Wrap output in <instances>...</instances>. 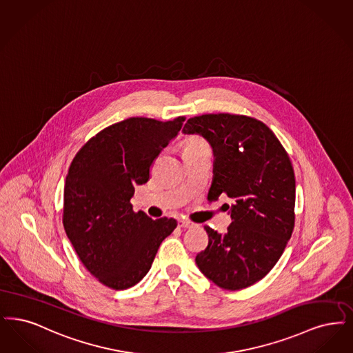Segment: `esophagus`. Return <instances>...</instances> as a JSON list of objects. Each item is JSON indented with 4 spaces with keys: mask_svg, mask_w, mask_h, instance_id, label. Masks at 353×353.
Masks as SVG:
<instances>
[{
    "mask_svg": "<svg viewBox=\"0 0 353 353\" xmlns=\"http://www.w3.org/2000/svg\"><path fill=\"white\" fill-rule=\"evenodd\" d=\"M179 227L181 228H187V230H190V228H195V227H198L195 223H192V221H188V220H179Z\"/></svg>",
    "mask_w": 353,
    "mask_h": 353,
    "instance_id": "esophagus-1",
    "label": "esophagus"
}]
</instances>
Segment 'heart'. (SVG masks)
<instances>
[{
  "label": "heart",
  "mask_w": 353,
  "mask_h": 353,
  "mask_svg": "<svg viewBox=\"0 0 353 353\" xmlns=\"http://www.w3.org/2000/svg\"><path fill=\"white\" fill-rule=\"evenodd\" d=\"M203 148H208L207 143H205L204 141H201V139L195 138V139H190V141L185 143L184 150H185V149H203Z\"/></svg>",
  "instance_id": "obj_1"
}]
</instances>
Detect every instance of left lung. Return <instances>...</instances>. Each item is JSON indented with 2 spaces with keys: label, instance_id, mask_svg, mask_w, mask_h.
Masks as SVG:
<instances>
[{
  "label": "left lung",
  "instance_id": "8db88e82",
  "mask_svg": "<svg viewBox=\"0 0 353 353\" xmlns=\"http://www.w3.org/2000/svg\"><path fill=\"white\" fill-rule=\"evenodd\" d=\"M183 134L212 148L214 178L208 200L227 195L232 223L225 234L204 227L208 246L195 262L225 290L252 286L282 256L294 230L295 175L274 133L256 119L230 113L190 119Z\"/></svg>",
  "mask_w": 353,
  "mask_h": 353
}]
</instances>
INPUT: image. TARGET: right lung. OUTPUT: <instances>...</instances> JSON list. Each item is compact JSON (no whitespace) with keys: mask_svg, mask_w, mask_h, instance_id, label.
<instances>
[{"mask_svg":"<svg viewBox=\"0 0 353 353\" xmlns=\"http://www.w3.org/2000/svg\"><path fill=\"white\" fill-rule=\"evenodd\" d=\"M185 120L132 117L113 123L77 152L64 183L63 225L83 265L103 285L125 290L152 268L175 219L134 212V187L149 181L150 166Z\"/></svg>","mask_w":353,"mask_h":353,"instance_id":"1","label":"right lung"}]
</instances>
